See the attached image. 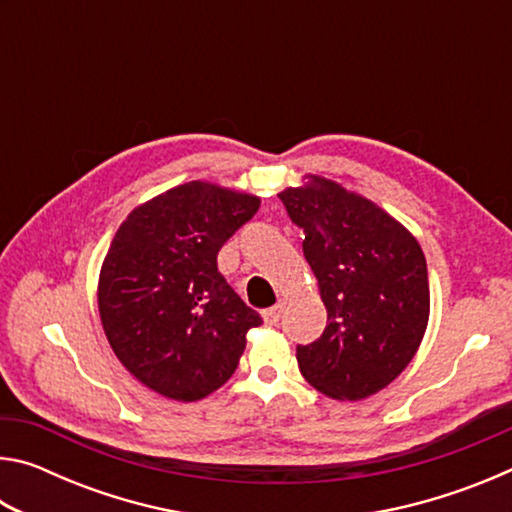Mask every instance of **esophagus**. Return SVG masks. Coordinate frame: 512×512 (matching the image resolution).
<instances>
[{"label":"esophagus","mask_w":512,"mask_h":512,"mask_svg":"<svg viewBox=\"0 0 512 512\" xmlns=\"http://www.w3.org/2000/svg\"><path fill=\"white\" fill-rule=\"evenodd\" d=\"M282 305H275V307H271V309H266L264 311V323L266 325H277V320H280V316H282Z\"/></svg>","instance_id":"34e87169"}]
</instances>
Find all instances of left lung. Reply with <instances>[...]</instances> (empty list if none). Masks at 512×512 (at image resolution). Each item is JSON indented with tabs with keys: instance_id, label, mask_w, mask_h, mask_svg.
I'll list each match as a JSON object with an SVG mask.
<instances>
[{
	"instance_id": "obj_1",
	"label": "left lung",
	"mask_w": 512,
	"mask_h": 512,
	"mask_svg": "<svg viewBox=\"0 0 512 512\" xmlns=\"http://www.w3.org/2000/svg\"><path fill=\"white\" fill-rule=\"evenodd\" d=\"M305 232L302 253L327 309V327L298 345L302 377L334 400H363L409 366L429 320L422 248L393 216L332 180L280 194Z\"/></svg>"
}]
</instances>
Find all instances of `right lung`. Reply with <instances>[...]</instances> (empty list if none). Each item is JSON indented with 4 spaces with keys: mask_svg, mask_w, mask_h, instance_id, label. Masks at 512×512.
Instances as JSON below:
<instances>
[{
    "mask_svg": "<svg viewBox=\"0 0 512 512\" xmlns=\"http://www.w3.org/2000/svg\"><path fill=\"white\" fill-rule=\"evenodd\" d=\"M259 198L180 185L128 214L99 277V314L117 359L169 400L196 402L232 377L262 325L219 273V250Z\"/></svg>",
    "mask_w": 512,
    "mask_h": 512,
    "instance_id": "obj_1",
    "label": "right lung"
}]
</instances>
